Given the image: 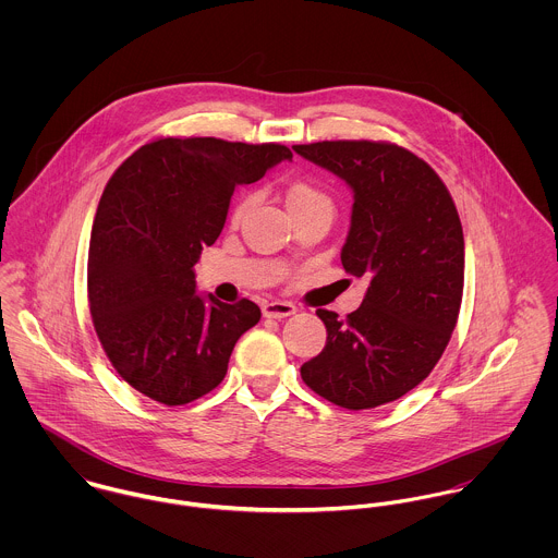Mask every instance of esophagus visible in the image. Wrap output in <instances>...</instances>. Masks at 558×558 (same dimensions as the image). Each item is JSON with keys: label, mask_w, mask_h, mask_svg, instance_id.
Returning a JSON list of instances; mask_svg holds the SVG:
<instances>
[{"label": "esophagus", "mask_w": 558, "mask_h": 558, "mask_svg": "<svg viewBox=\"0 0 558 558\" xmlns=\"http://www.w3.org/2000/svg\"><path fill=\"white\" fill-rule=\"evenodd\" d=\"M262 314H264L266 318H288V316H294V314H296V307H294L292 303H286V301H270V303H264Z\"/></svg>", "instance_id": "obj_1"}]
</instances>
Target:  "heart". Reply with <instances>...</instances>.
I'll return each instance as SVG.
<instances>
[{
	"label": "heart",
	"instance_id": "heart-1",
	"mask_svg": "<svg viewBox=\"0 0 558 558\" xmlns=\"http://www.w3.org/2000/svg\"><path fill=\"white\" fill-rule=\"evenodd\" d=\"M326 195L319 191L316 184L312 182H305V180H296L288 186V193H286V202H288V208L290 213L294 210H301L305 206H312L316 202H324ZM251 206V195H240L234 204V210H232V219L240 221L244 217V213L248 210Z\"/></svg>",
	"mask_w": 558,
	"mask_h": 558
}]
</instances>
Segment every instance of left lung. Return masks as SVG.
<instances>
[{"label":"left lung","mask_w":558,"mask_h":558,"mask_svg":"<svg viewBox=\"0 0 558 558\" xmlns=\"http://www.w3.org/2000/svg\"><path fill=\"white\" fill-rule=\"evenodd\" d=\"M354 191L341 264L367 277L363 305L339 319L318 310L326 345L301 367L319 398L367 410L405 396L440 361L464 292V232L440 175L389 142L292 146Z\"/></svg>","instance_id":"8db88e82"}]
</instances>
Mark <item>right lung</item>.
Segmentation results:
<instances>
[{"label":"right lung","mask_w":558,"mask_h":558,"mask_svg":"<svg viewBox=\"0 0 558 558\" xmlns=\"http://www.w3.org/2000/svg\"><path fill=\"white\" fill-rule=\"evenodd\" d=\"M292 159L281 144L159 137L124 160L96 208L87 301L100 345L124 383L165 405L204 398L262 312L195 294L193 266L219 239L240 184Z\"/></svg>","instance_id":"obj_1"}]
</instances>
